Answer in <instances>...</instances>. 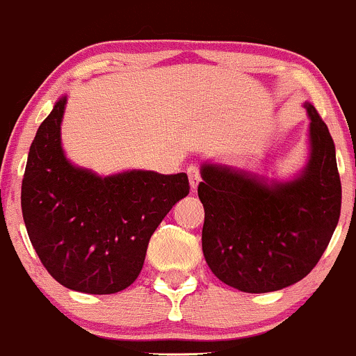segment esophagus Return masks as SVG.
I'll return each instance as SVG.
<instances>
[{
  "instance_id": "34e87169",
  "label": "esophagus",
  "mask_w": 356,
  "mask_h": 356,
  "mask_svg": "<svg viewBox=\"0 0 356 356\" xmlns=\"http://www.w3.org/2000/svg\"><path fill=\"white\" fill-rule=\"evenodd\" d=\"M188 175H189V182H191V188L193 191L197 189V184L201 182V172H200V167L196 165H191L188 167Z\"/></svg>"
}]
</instances>
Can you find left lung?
<instances>
[{
	"instance_id": "8db88e82",
	"label": "left lung",
	"mask_w": 356,
	"mask_h": 356,
	"mask_svg": "<svg viewBox=\"0 0 356 356\" xmlns=\"http://www.w3.org/2000/svg\"><path fill=\"white\" fill-rule=\"evenodd\" d=\"M309 165L300 177L266 186L230 168L204 165L203 254L213 275L247 293L282 290L305 278L331 241L341 213L334 141L316 107Z\"/></svg>"
}]
</instances>
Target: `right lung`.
Segmentation results:
<instances>
[{
  "label": "right lung",
  "instance_id": "add662e5",
  "mask_svg": "<svg viewBox=\"0 0 356 356\" xmlns=\"http://www.w3.org/2000/svg\"><path fill=\"white\" fill-rule=\"evenodd\" d=\"M63 97L30 145L22 213L49 275L74 291L107 295L140 275L153 232L189 194L186 174L131 170L99 177L76 168L61 149Z\"/></svg>",
  "mask_w": 356,
  "mask_h": 356
}]
</instances>
